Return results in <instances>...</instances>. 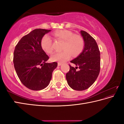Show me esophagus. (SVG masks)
<instances>
[{
    "label": "esophagus",
    "instance_id": "1",
    "mask_svg": "<svg viewBox=\"0 0 124 124\" xmlns=\"http://www.w3.org/2000/svg\"><path fill=\"white\" fill-rule=\"evenodd\" d=\"M62 64V63H60V62H58V66H61V65Z\"/></svg>",
    "mask_w": 124,
    "mask_h": 124
}]
</instances>
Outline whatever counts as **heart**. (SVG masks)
<instances>
[{
	"label": "heart",
	"instance_id": "1",
	"mask_svg": "<svg viewBox=\"0 0 124 124\" xmlns=\"http://www.w3.org/2000/svg\"><path fill=\"white\" fill-rule=\"evenodd\" d=\"M54 35L57 39L64 41L63 47L64 51L56 52L51 56L54 61L64 62L68 60L72 54L77 56L81 53L84 47V41L80 35L74 34L72 31L68 30H60L56 31ZM41 46L47 54H51L54 51L52 41L49 35L46 34L42 38Z\"/></svg>",
	"mask_w": 124,
	"mask_h": 124
}]
</instances>
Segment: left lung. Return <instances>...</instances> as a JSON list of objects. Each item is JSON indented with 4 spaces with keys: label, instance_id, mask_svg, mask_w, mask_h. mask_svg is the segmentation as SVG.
Returning a JSON list of instances; mask_svg holds the SVG:
<instances>
[{
    "label": "left lung",
    "instance_id": "8db88e82",
    "mask_svg": "<svg viewBox=\"0 0 124 124\" xmlns=\"http://www.w3.org/2000/svg\"><path fill=\"white\" fill-rule=\"evenodd\" d=\"M84 41V47L77 58L71 61L75 68L70 65L66 74L68 85L73 90L83 91L88 89L97 79L100 72V51L97 44L89 33L81 31ZM78 68L79 71H76Z\"/></svg>",
    "mask_w": 124,
    "mask_h": 124
}]
</instances>
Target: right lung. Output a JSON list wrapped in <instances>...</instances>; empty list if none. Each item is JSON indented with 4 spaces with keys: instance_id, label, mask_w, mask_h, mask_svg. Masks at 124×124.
I'll use <instances>...</instances> for the list:
<instances>
[{
    "instance_id": "obj_1",
    "label": "right lung",
    "mask_w": 124,
    "mask_h": 124,
    "mask_svg": "<svg viewBox=\"0 0 124 124\" xmlns=\"http://www.w3.org/2000/svg\"><path fill=\"white\" fill-rule=\"evenodd\" d=\"M50 31L35 29L23 37L15 48L13 62L17 75L30 90L38 91L46 87L57 66L56 62L46 63L49 57L41 46L42 38Z\"/></svg>"
}]
</instances>
